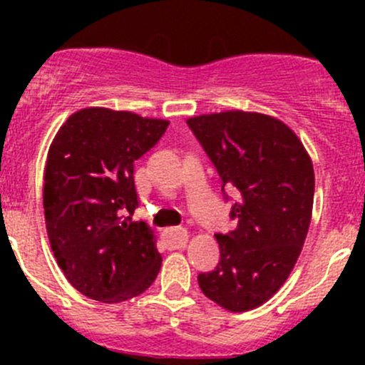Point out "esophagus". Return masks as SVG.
Listing matches in <instances>:
<instances>
[{"instance_id": "esophagus-1", "label": "esophagus", "mask_w": 365, "mask_h": 365, "mask_svg": "<svg viewBox=\"0 0 365 365\" xmlns=\"http://www.w3.org/2000/svg\"><path fill=\"white\" fill-rule=\"evenodd\" d=\"M187 240H189V235H187V230H183V227H173V230L165 231V245L169 249L185 247Z\"/></svg>"}]
</instances>
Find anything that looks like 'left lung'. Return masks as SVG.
I'll list each match as a JSON object with an SVG mask.
<instances>
[{"mask_svg":"<svg viewBox=\"0 0 365 365\" xmlns=\"http://www.w3.org/2000/svg\"><path fill=\"white\" fill-rule=\"evenodd\" d=\"M226 190L237 230L217 233L220 261L197 275L201 292L231 312L267 302L292 274L311 224L314 169L295 132L259 113L187 120Z\"/></svg>","mask_w":365,"mask_h":365,"instance_id":"left-lung-1","label":"left lung"}]
</instances>
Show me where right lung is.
<instances>
[{
    "label": "right lung",
    "instance_id": "add662e5",
    "mask_svg": "<svg viewBox=\"0 0 365 365\" xmlns=\"http://www.w3.org/2000/svg\"><path fill=\"white\" fill-rule=\"evenodd\" d=\"M169 121L88 108L61 125L47 153L43 213L51 249L70 284L93 300L141 295L162 256L139 206L134 162L159 143Z\"/></svg>",
    "mask_w": 365,
    "mask_h": 365
}]
</instances>
